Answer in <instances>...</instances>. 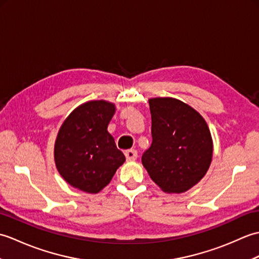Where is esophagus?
I'll return each instance as SVG.
<instances>
[{
	"instance_id": "esophagus-1",
	"label": "esophagus",
	"mask_w": 259,
	"mask_h": 259,
	"mask_svg": "<svg viewBox=\"0 0 259 259\" xmlns=\"http://www.w3.org/2000/svg\"><path fill=\"white\" fill-rule=\"evenodd\" d=\"M124 155H125L126 160L134 161V160H136L137 157H138V152H137L135 149H130V150H126L124 152Z\"/></svg>"
}]
</instances>
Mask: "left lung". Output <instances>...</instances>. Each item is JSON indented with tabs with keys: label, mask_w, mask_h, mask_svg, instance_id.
Listing matches in <instances>:
<instances>
[{
	"label": "left lung",
	"mask_w": 259,
	"mask_h": 259,
	"mask_svg": "<svg viewBox=\"0 0 259 259\" xmlns=\"http://www.w3.org/2000/svg\"><path fill=\"white\" fill-rule=\"evenodd\" d=\"M152 144L141 161L162 191L183 194L203 178L212 159V138L201 114L170 97L149 99Z\"/></svg>",
	"instance_id": "obj_1"
}]
</instances>
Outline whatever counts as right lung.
Instances as JSON below:
<instances>
[{
  "label": "right lung",
  "instance_id": "obj_1",
  "mask_svg": "<svg viewBox=\"0 0 259 259\" xmlns=\"http://www.w3.org/2000/svg\"><path fill=\"white\" fill-rule=\"evenodd\" d=\"M114 112V103L91 100L76 107L60 126L54 161L61 177L73 188L98 194L125 161L108 133Z\"/></svg>",
  "mask_w": 259,
  "mask_h": 259
}]
</instances>
